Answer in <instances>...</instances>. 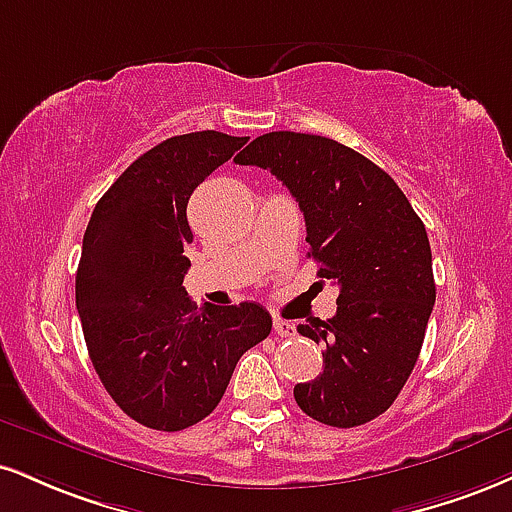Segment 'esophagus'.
Masks as SVG:
<instances>
[{
    "mask_svg": "<svg viewBox=\"0 0 512 512\" xmlns=\"http://www.w3.org/2000/svg\"><path fill=\"white\" fill-rule=\"evenodd\" d=\"M274 334L279 336H293L295 334V326L291 322H286V319H274Z\"/></svg>",
    "mask_w": 512,
    "mask_h": 512,
    "instance_id": "obj_1",
    "label": "esophagus"
}]
</instances>
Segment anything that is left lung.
I'll use <instances>...</instances> for the list:
<instances>
[{"mask_svg": "<svg viewBox=\"0 0 512 512\" xmlns=\"http://www.w3.org/2000/svg\"><path fill=\"white\" fill-rule=\"evenodd\" d=\"M236 164L272 171L305 214L319 279L338 286L336 315L298 324L324 346V372L293 389L312 420L350 429L403 391L436 300L427 229L396 181L324 135L274 131Z\"/></svg>", "mask_w": 512, "mask_h": 512, "instance_id": "obj_1", "label": "left lung"}]
</instances>
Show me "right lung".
I'll return each mask as SVG.
<instances>
[{"instance_id":"right-lung-1","label":"right lung","mask_w":512,"mask_h":512,"mask_svg":"<svg viewBox=\"0 0 512 512\" xmlns=\"http://www.w3.org/2000/svg\"><path fill=\"white\" fill-rule=\"evenodd\" d=\"M245 143L219 131L164 140L116 178L85 229L76 307L92 367L128 417L159 432L205 420L240 355L272 331L262 305L197 307L183 288L190 195Z\"/></svg>"}]
</instances>
